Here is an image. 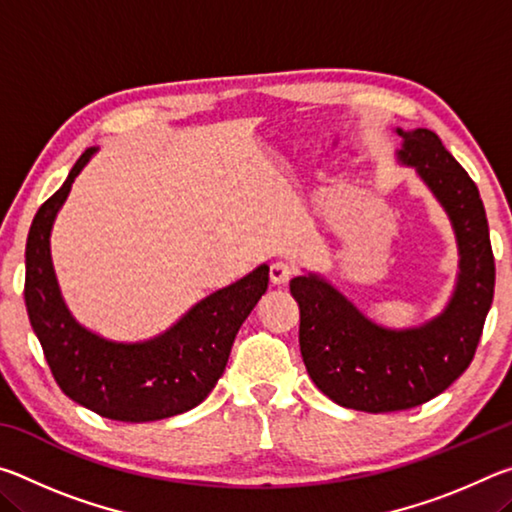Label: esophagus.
Returning <instances> with one entry per match:
<instances>
[{"mask_svg":"<svg viewBox=\"0 0 512 512\" xmlns=\"http://www.w3.org/2000/svg\"><path fill=\"white\" fill-rule=\"evenodd\" d=\"M268 275H271V282L280 287V284H287L291 280L293 268L284 262H275V264H271V271H268Z\"/></svg>","mask_w":512,"mask_h":512,"instance_id":"34e87169","label":"esophagus"}]
</instances>
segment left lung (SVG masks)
<instances>
[{"instance_id":"8db88e82","label":"left lung","mask_w":512,"mask_h":512,"mask_svg":"<svg viewBox=\"0 0 512 512\" xmlns=\"http://www.w3.org/2000/svg\"><path fill=\"white\" fill-rule=\"evenodd\" d=\"M400 160L418 169L449 214L461 273L447 309L415 329H384L359 314L318 275L291 280L300 307V352L309 377L329 400L368 413L404 411L454 384L474 359L495 296V255L479 187L440 137L402 133Z\"/></svg>"}]
</instances>
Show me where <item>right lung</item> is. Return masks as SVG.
<instances>
[{
  "mask_svg": "<svg viewBox=\"0 0 512 512\" xmlns=\"http://www.w3.org/2000/svg\"><path fill=\"white\" fill-rule=\"evenodd\" d=\"M85 151L58 192L40 205L27 237V302L33 332L51 375L69 400L121 422H151L201 404L223 375L239 327L268 289V266L198 302L169 332L144 343H112L88 332L60 298L49 232L74 178L92 158Z\"/></svg>",
  "mask_w": 512,
  "mask_h": 512,
  "instance_id": "right-lung-1",
  "label": "right lung"
}]
</instances>
